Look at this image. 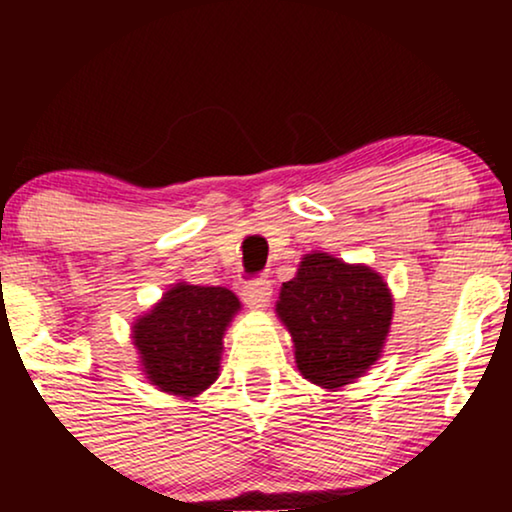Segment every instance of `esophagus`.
I'll use <instances>...</instances> for the list:
<instances>
[{
	"instance_id": "obj_1",
	"label": "esophagus",
	"mask_w": 512,
	"mask_h": 512,
	"mask_svg": "<svg viewBox=\"0 0 512 512\" xmlns=\"http://www.w3.org/2000/svg\"><path fill=\"white\" fill-rule=\"evenodd\" d=\"M240 296H243V301L252 305V308H264L269 301V296H272V281L264 279V276L245 281L243 293H240Z\"/></svg>"
}]
</instances>
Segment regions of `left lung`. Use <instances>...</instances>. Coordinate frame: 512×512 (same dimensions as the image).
Instances as JSON below:
<instances>
[{"mask_svg":"<svg viewBox=\"0 0 512 512\" xmlns=\"http://www.w3.org/2000/svg\"><path fill=\"white\" fill-rule=\"evenodd\" d=\"M276 313L289 327L303 378L332 390L378 361L390 332L392 296L373 269L313 252L281 286Z\"/></svg>","mask_w":512,"mask_h":512,"instance_id":"1","label":"left lung"}]
</instances>
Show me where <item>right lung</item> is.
<instances>
[{
    "mask_svg": "<svg viewBox=\"0 0 512 512\" xmlns=\"http://www.w3.org/2000/svg\"><path fill=\"white\" fill-rule=\"evenodd\" d=\"M240 308L221 286L178 284L134 325V344L151 385L195 397L219 375L223 332Z\"/></svg>",
    "mask_w": 512,
    "mask_h": 512,
    "instance_id": "1",
    "label": "right lung"
}]
</instances>
